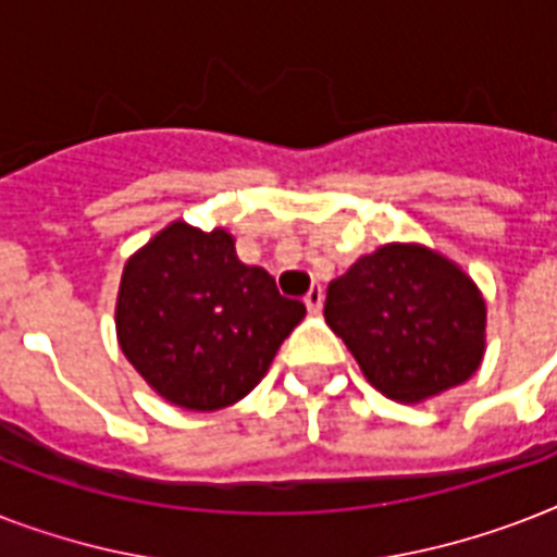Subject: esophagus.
<instances>
[{"instance_id": "obj_1", "label": "esophagus", "mask_w": 557, "mask_h": 557, "mask_svg": "<svg viewBox=\"0 0 557 557\" xmlns=\"http://www.w3.org/2000/svg\"><path fill=\"white\" fill-rule=\"evenodd\" d=\"M304 304L309 312H321V306H323V288L321 286H312L309 292H306L304 297Z\"/></svg>"}]
</instances>
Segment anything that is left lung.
Returning a JSON list of instances; mask_svg holds the SVG:
<instances>
[{
  "label": "left lung",
  "instance_id": "8db88e82",
  "mask_svg": "<svg viewBox=\"0 0 557 557\" xmlns=\"http://www.w3.org/2000/svg\"><path fill=\"white\" fill-rule=\"evenodd\" d=\"M323 314L372 387L407 405L457 387L483 361L480 288L424 245L389 243L364 253L332 280Z\"/></svg>",
  "mask_w": 557,
  "mask_h": 557
}]
</instances>
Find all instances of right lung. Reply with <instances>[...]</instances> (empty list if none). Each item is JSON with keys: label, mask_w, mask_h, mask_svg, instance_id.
I'll list each match as a JSON object with an SVG mask.
<instances>
[{"label": "right lung", "mask_w": 557, "mask_h": 557, "mask_svg": "<svg viewBox=\"0 0 557 557\" xmlns=\"http://www.w3.org/2000/svg\"><path fill=\"white\" fill-rule=\"evenodd\" d=\"M306 306L236 257L225 227L173 222L126 260L115 306L117 344L161 398L219 410L248 396Z\"/></svg>", "instance_id": "1"}]
</instances>
